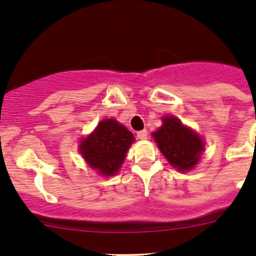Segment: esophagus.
Segmentation results:
<instances>
[{
	"label": "esophagus",
	"instance_id": "34e87169",
	"mask_svg": "<svg viewBox=\"0 0 256 256\" xmlns=\"http://www.w3.org/2000/svg\"><path fill=\"white\" fill-rule=\"evenodd\" d=\"M136 136L142 140L148 139V130H146V129H142V130L136 132Z\"/></svg>",
	"mask_w": 256,
	"mask_h": 256
}]
</instances>
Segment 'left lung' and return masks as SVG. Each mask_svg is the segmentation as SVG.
I'll list each match as a JSON object with an SVG mask.
<instances>
[{
	"instance_id": "left-lung-1",
	"label": "left lung",
	"mask_w": 256,
	"mask_h": 256,
	"mask_svg": "<svg viewBox=\"0 0 256 256\" xmlns=\"http://www.w3.org/2000/svg\"><path fill=\"white\" fill-rule=\"evenodd\" d=\"M154 138L163 156L178 170L194 168L204 148L202 139L173 116L163 118V126Z\"/></svg>"
}]
</instances>
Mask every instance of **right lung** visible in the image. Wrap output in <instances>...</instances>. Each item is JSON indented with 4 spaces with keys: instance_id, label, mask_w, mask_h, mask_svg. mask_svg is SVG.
I'll return each instance as SVG.
<instances>
[{
    "instance_id": "1",
    "label": "right lung",
    "mask_w": 256,
    "mask_h": 256,
    "mask_svg": "<svg viewBox=\"0 0 256 256\" xmlns=\"http://www.w3.org/2000/svg\"><path fill=\"white\" fill-rule=\"evenodd\" d=\"M134 136L124 126L114 120H104L87 139H83L80 150L83 158L99 174L111 176L118 172Z\"/></svg>"
}]
</instances>
